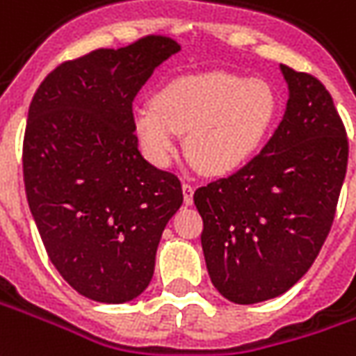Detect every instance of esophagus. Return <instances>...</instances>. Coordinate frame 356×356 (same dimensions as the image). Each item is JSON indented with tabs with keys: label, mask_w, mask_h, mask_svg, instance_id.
I'll use <instances>...</instances> for the list:
<instances>
[{
	"label": "esophagus",
	"mask_w": 356,
	"mask_h": 356,
	"mask_svg": "<svg viewBox=\"0 0 356 356\" xmlns=\"http://www.w3.org/2000/svg\"><path fill=\"white\" fill-rule=\"evenodd\" d=\"M193 195H195V185L188 183V181H183V200H185V206L193 204Z\"/></svg>",
	"instance_id": "1"
}]
</instances>
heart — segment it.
Returning a JSON list of instances; mask_svg holds the SVG:
<instances>
[{
  "label": "heart",
  "instance_id": "obj_1",
  "mask_svg": "<svg viewBox=\"0 0 356 356\" xmlns=\"http://www.w3.org/2000/svg\"><path fill=\"white\" fill-rule=\"evenodd\" d=\"M280 96L272 83L243 74L177 76L154 102L133 108V129L156 165H170L186 133L185 148L208 175H227L245 165L275 125Z\"/></svg>",
  "mask_w": 356,
  "mask_h": 356
}]
</instances>
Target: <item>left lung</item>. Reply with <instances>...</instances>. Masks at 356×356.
Instances as JSON below:
<instances>
[{"label":"left lung","mask_w":356,"mask_h":356,"mask_svg":"<svg viewBox=\"0 0 356 356\" xmlns=\"http://www.w3.org/2000/svg\"><path fill=\"white\" fill-rule=\"evenodd\" d=\"M289 88L282 123L237 173L195 193L213 287L235 305L289 291L330 233L349 143L325 86L280 65Z\"/></svg>","instance_id":"8db88e82"}]
</instances>
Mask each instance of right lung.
Masks as SVG:
<instances>
[{"mask_svg": "<svg viewBox=\"0 0 356 356\" xmlns=\"http://www.w3.org/2000/svg\"><path fill=\"white\" fill-rule=\"evenodd\" d=\"M181 51L146 36L65 61L29 108L22 175L51 264L98 302L136 299L154 275L168 221L183 204L177 175L138 150L133 100L154 69Z\"/></svg>", "mask_w": 356, "mask_h": 356, "instance_id": "right-lung-1", "label": "right lung"}]
</instances>
